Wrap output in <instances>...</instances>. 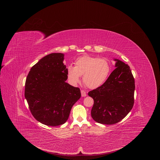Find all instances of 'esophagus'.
I'll return each mask as SVG.
<instances>
[{
    "mask_svg": "<svg viewBox=\"0 0 160 160\" xmlns=\"http://www.w3.org/2000/svg\"><path fill=\"white\" fill-rule=\"evenodd\" d=\"M81 94H82V97H86V93L84 90H81Z\"/></svg>",
    "mask_w": 160,
    "mask_h": 160,
    "instance_id": "1",
    "label": "esophagus"
}]
</instances>
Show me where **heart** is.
Wrapping results in <instances>:
<instances>
[{"label":"heart","mask_w":160,"mask_h":160,"mask_svg":"<svg viewBox=\"0 0 160 160\" xmlns=\"http://www.w3.org/2000/svg\"><path fill=\"white\" fill-rule=\"evenodd\" d=\"M75 67H67L69 83L76 85L83 76V81L88 88L96 89L106 81L111 71L110 63L106 59L83 55L74 62Z\"/></svg>","instance_id":"1"}]
</instances>
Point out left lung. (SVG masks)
<instances>
[{
  "label": "left lung",
  "mask_w": 160,
  "mask_h": 160,
  "mask_svg": "<svg viewBox=\"0 0 160 160\" xmlns=\"http://www.w3.org/2000/svg\"><path fill=\"white\" fill-rule=\"evenodd\" d=\"M114 61L116 68L106 81L88 93L94 101L92 118L102 124L120 122L128 114L134 103L135 82L130 68L121 61Z\"/></svg>",
  "instance_id": "left-lung-1"
}]
</instances>
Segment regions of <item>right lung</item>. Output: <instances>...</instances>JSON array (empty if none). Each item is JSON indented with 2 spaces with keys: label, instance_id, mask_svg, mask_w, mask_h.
Masks as SVG:
<instances>
[{
  "label": "right lung",
  "instance_id": "right-lung-1",
  "mask_svg": "<svg viewBox=\"0 0 160 160\" xmlns=\"http://www.w3.org/2000/svg\"><path fill=\"white\" fill-rule=\"evenodd\" d=\"M64 54L51 53L32 68L25 83L24 96L33 116L42 124L59 126L67 122L80 90L65 81Z\"/></svg>",
  "mask_w": 160,
  "mask_h": 160
}]
</instances>
